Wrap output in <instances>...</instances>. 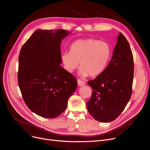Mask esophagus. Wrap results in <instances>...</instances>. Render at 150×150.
Wrapping results in <instances>:
<instances>
[{
	"label": "esophagus",
	"instance_id": "34e87169",
	"mask_svg": "<svg viewBox=\"0 0 150 150\" xmlns=\"http://www.w3.org/2000/svg\"><path fill=\"white\" fill-rule=\"evenodd\" d=\"M77 84H78L79 86H83L86 84V83H85V82H83V81L79 79V80H77Z\"/></svg>",
	"mask_w": 150,
	"mask_h": 150
}]
</instances>
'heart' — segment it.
Listing matches in <instances>:
<instances>
[{"instance_id":"heart-1","label":"heart","mask_w":150,"mask_h":150,"mask_svg":"<svg viewBox=\"0 0 150 150\" xmlns=\"http://www.w3.org/2000/svg\"><path fill=\"white\" fill-rule=\"evenodd\" d=\"M112 50L110 45L95 39L76 40L70 46V52H63L61 59L64 68L71 73L79 67L81 77L95 76L103 73L108 64Z\"/></svg>"}]
</instances>
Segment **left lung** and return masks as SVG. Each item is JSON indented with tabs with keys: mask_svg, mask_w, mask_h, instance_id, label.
<instances>
[{
	"mask_svg": "<svg viewBox=\"0 0 150 150\" xmlns=\"http://www.w3.org/2000/svg\"><path fill=\"white\" fill-rule=\"evenodd\" d=\"M134 69L129 44L119 33L108 65L103 73L87 82L92 88V95L87 107L95 119L109 122L120 115L131 97Z\"/></svg>",
	"mask_w": 150,
	"mask_h": 150,
	"instance_id": "left-lung-1",
	"label": "left lung"
}]
</instances>
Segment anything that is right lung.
<instances>
[{
	"instance_id": "1",
	"label": "right lung",
	"mask_w": 150,
	"mask_h": 150,
	"mask_svg": "<svg viewBox=\"0 0 150 150\" xmlns=\"http://www.w3.org/2000/svg\"><path fill=\"white\" fill-rule=\"evenodd\" d=\"M67 30L38 29L21 48L18 81L29 110L45 118L65 110L77 88V80L62 68L60 44Z\"/></svg>"
}]
</instances>
